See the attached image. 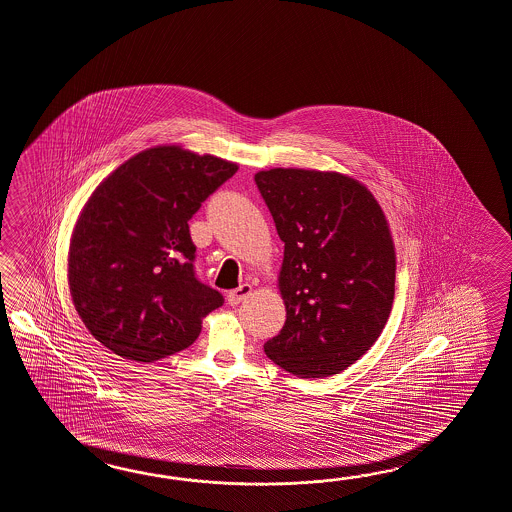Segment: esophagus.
<instances>
[{"label": "esophagus", "instance_id": "34e87169", "mask_svg": "<svg viewBox=\"0 0 512 512\" xmlns=\"http://www.w3.org/2000/svg\"><path fill=\"white\" fill-rule=\"evenodd\" d=\"M250 294V285H240V287L235 288V290H231V292L227 294V301H229V305H238L240 301L246 300Z\"/></svg>", "mask_w": 512, "mask_h": 512}]
</instances>
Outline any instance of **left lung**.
Returning a JSON list of instances; mask_svg holds the SVG:
<instances>
[{
	"mask_svg": "<svg viewBox=\"0 0 512 512\" xmlns=\"http://www.w3.org/2000/svg\"><path fill=\"white\" fill-rule=\"evenodd\" d=\"M255 183L285 242L287 322L264 351L298 377L340 374L374 346L392 311L387 218L368 188L337 172L274 168Z\"/></svg>",
	"mask_w": 512,
	"mask_h": 512,
	"instance_id": "obj_1",
	"label": "left lung"
}]
</instances>
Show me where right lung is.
Segmentation results:
<instances>
[{
  "instance_id": "1",
  "label": "right lung",
  "mask_w": 512,
  "mask_h": 512,
  "mask_svg": "<svg viewBox=\"0 0 512 512\" xmlns=\"http://www.w3.org/2000/svg\"><path fill=\"white\" fill-rule=\"evenodd\" d=\"M237 164L177 146L142 151L87 201L68 281L83 324L105 348L151 362L188 348L224 296L201 283L188 220Z\"/></svg>"
}]
</instances>
